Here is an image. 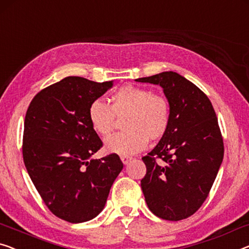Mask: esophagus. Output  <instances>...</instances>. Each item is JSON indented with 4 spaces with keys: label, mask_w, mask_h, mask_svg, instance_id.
<instances>
[{
    "label": "esophagus",
    "mask_w": 249,
    "mask_h": 249,
    "mask_svg": "<svg viewBox=\"0 0 249 249\" xmlns=\"http://www.w3.org/2000/svg\"><path fill=\"white\" fill-rule=\"evenodd\" d=\"M121 160H122V162L124 163V164H128V162L132 160V158L131 157H127V155H122Z\"/></svg>",
    "instance_id": "34e87169"
}]
</instances>
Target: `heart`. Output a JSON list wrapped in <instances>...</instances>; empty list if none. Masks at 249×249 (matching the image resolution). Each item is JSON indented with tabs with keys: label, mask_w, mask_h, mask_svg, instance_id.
I'll list each match as a JSON object with an SVG mask.
<instances>
[{
	"label": "heart",
	"mask_w": 249,
	"mask_h": 249,
	"mask_svg": "<svg viewBox=\"0 0 249 249\" xmlns=\"http://www.w3.org/2000/svg\"><path fill=\"white\" fill-rule=\"evenodd\" d=\"M89 122L102 136L113 132L116 117H125V132L105 141L106 150L120 155H132L143 151L148 140L158 141L168 132L171 122L169 102L150 89L132 85L117 89L110 96V105L96 99L89 106Z\"/></svg>",
	"instance_id": "obj_1"
}]
</instances>
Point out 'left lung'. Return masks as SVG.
<instances>
[{"label": "left lung", "mask_w": 249, "mask_h": 249, "mask_svg": "<svg viewBox=\"0 0 249 249\" xmlns=\"http://www.w3.org/2000/svg\"><path fill=\"white\" fill-rule=\"evenodd\" d=\"M136 81L160 85L171 109L166 134L142 158L146 174L141 187L146 205L162 219H185L205 202L224 159L216 113L205 92L178 72Z\"/></svg>", "instance_id": "8db88e82"}]
</instances>
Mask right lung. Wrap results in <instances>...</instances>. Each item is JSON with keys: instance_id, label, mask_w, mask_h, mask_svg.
Masks as SVG:
<instances>
[{"instance_id": "1", "label": "right lung", "mask_w": 249, "mask_h": 249, "mask_svg": "<svg viewBox=\"0 0 249 249\" xmlns=\"http://www.w3.org/2000/svg\"><path fill=\"white\" fill-rule=\"evenodd\" d=\"M112 86L113 81L66 77L39 91L25 114L22 153L27 171L51 213L72 224L101 213L123 169L115 153L91 159L103 142L88 109Z\"/></svg>"}]
</instances>
